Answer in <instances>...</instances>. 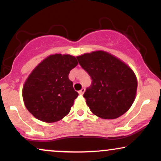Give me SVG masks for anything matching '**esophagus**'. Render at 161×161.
<instances>
[{"instance_id":"esophagus-1","label":"esophagus","mask_w":161,"mask_h":161,"mask_svg":"<svg viewBox=\"0 0 161 161\" xmlns=\"http://www.w3.org/2000/svg\"><path fill=\"white\" fill-rule=\"evenodd\" d=\"M85 91H86V89H85V88H82V89H81L80 91H79V94L80 95H82L83 93H84V92H85Z\"/></svg>"}]
</instances>
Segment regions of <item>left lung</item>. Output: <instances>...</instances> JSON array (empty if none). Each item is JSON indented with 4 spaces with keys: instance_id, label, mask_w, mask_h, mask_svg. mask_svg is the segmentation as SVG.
Masks as SVG:
<instances>
[{
    "instance_id": "8db88e82",
    "label": "left lung",
    "mask_w": 161,
    "mask_h": 161,
    "mask_svg": "<svg viewBox=\"0 0 161 161\" xmlns=\"http://www.w3.org/2000/svg\"><path fill=\"white\" fill-rule=\"evenodd\" d=\"M92 79L83 97L91 111L102 119H116L133 104L137 78L132 69L119 58L104 51L76 57Z\"/></svg>"
}]
</instances>
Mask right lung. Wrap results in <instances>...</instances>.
I'll return each instance as SVG.
<instances>
[{
  "label": "right lung",
  "instance_id": "1",
  "mask_svg": "<svg viewBox=\"0 0 161 161\" xmlns=\"http://www.w3.org/2000/svg\"><path fill=\"white\" fill-rule=\"evenodd\" d=\"M77 64L74 56L56 53L46 57L28 76L23 98L25 108L36 119L54 123L69 114L79 94L68 75Z\"/></svg>",
  "mask_w": 161,
  "mask_h": 161
}]
</instances>
